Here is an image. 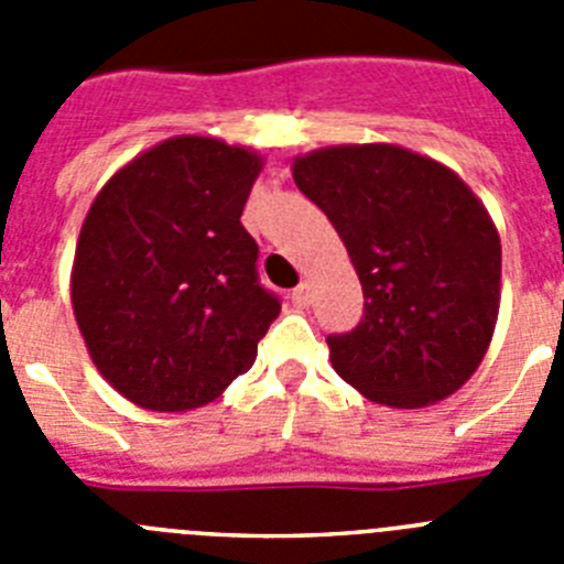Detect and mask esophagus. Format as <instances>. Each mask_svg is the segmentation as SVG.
I'll return each mask as SVG.
<instances>
[{
	"mask_svg": "<svg viewBox=\"0 0 564 564\" xmlns=\"http://www.w3.org/2000/svg\"><path fill=\"white\" fill-rule=\"evenodd\" d=\"M293 302H296L299 307L311 305V282H299V285L293 288Z\"/></svg>",
	"mask_w": 564,
	"mask_h": 564,
	"instance_id": "34e87169",
	"label": "esophagus"
}]
</instances>
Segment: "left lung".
<instances>
[{
    "mask_svg": "<svg viewBox=\"0 0 564 564\" xmlns=\"http://www.w3.org/2000/svg\"><path fill=\"white\" fill-rule=\"evenodd\" d=\"M291 169L364 291L356 330L327 336L333 370L392 410L455 395L500 313V234L480 197L449 166L395 143L313 149Z\"/></svg>",
    "mask_w": 564,
    "mask_h": 564,
    "instance_id": "left-lung-1",
    "label": "left lung"
}]
</instances>
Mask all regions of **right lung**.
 <instances>
[{
	"mask_svg": "<svg viewBox=\"0 0 564 564\" xmlns=\"http://www.w3.org/2000/svg\"><path fill=\"white\" fill-rule=\"evenodd\" d=\"M265 161L208 134H174L123 163L78 234L69 299L96 370L134 406H206L251 370L279 299L257 282L242 228Z\"/></svg>",
	"mask_w": 564,
	"mask_h": 564,
	"instance_id": "right-lung-1",
	"label": "right lung"
}]
</instances>
